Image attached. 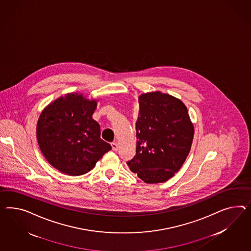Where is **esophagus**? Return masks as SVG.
Instances as JSON below:
<instances>
[{"label":"esophagus","instance_id":"1","mask_svg":"<svg viewBox=\"0 0 251 251\" xmlns=\"http://www.w3.org/2000/svg\"><path fill=\"white\" fill-rule=\"evenodd\" d=\"M111 147H112V150L116 151H118V150H119V144L116 143H111Z\"/></svg>","mask_w":251,"mask_h":251}]
</instances>
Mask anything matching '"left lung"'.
<instances>
[{"mask_svg": "<svg viewBox=\"0 0 251 251\" xmlns=\"http://www.w3.org/2000/svg\"><path fill=\"white\" fill-rule=\"evenodd\" d=\"M136 155L127 163L144 183H164L188 156L194 124L182 100L161 91L139 96Z\"/></svg>", "mask_w": 251, "mask_h": 251, "instance_id": "obj_1", "label": "left lung"}]
</instances>
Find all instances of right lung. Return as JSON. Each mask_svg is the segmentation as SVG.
Listing matches in <instances>:
<instances>
[{"label":"right lung","instance_id":"obj_1","mask_svg":"<svg viewBox=\"0 0 251 251\" xmlns=\"http://www.w3.org/2000/svg\"><path fill=\"white\" fill-rule=\"evenodd\" d=\"M98 101L82 93H68L41 112L36 125L39 148L48 163L65 175L87 174L111 150L100 139V124L92 119Z\"/></svg>","mask_w":251,"mask_h":251}]
</instances>
